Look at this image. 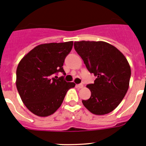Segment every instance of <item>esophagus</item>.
Masks as SVG:
<instances>
[{
  "label": "esophagus",
  "instance_id": "obj_1",
  "mask_svg": "<svg viewBox=\"0 0 146 146\" xmlns=\"http://www.w3.org/2000/svg\"><path fill=\"white\" fill-rule=\"evenodd\" d=\"M76 87H77L78 88H83V85H82V84H78V85H76Z\"/></svg>",
  "mask_w": 146,
  "mask_h": 146
}]
</instances>
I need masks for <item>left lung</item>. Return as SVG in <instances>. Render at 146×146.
I'll return each instance as SVG.
<instances>
[{
	"mask_svg": "<svg viewBox=\"0 0 146 146\" xmlns=\"http://www.w3.org/2000/svg\"><path fill=\"white\" fill-rule=\"evenodd\" d=\"M74 48L90 73L97 77L94 83L87 85L91 96L82 104L95 115L109 114L129 89L131 68L127 59L115 46L102 41L75 42Z\"/></svg>",
	"mask_w": 146,
	"mask_h": 146,
	"instance_id": "left-lung-1",
	"label": "left lung"
}]
</instances>
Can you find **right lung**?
<instances>
[{
    "mask_svg": "<svg viewBox=\"0 0 146 146\" xmlns=\"http://www.w3.org/2000/svg\"><path fill=\"white\" fill-rule=\"evenodd\" d=\"M73 42L36 46L21 59L16 70V87L26 107L38 117L54 114L62 104L66 92L74 82H66L63 65Z\"/></svg>",
    "mask_w": 146,
    "mask_h": 146,
    "instance_id": "1",
    "label": "right lung"
}]
</instances>
